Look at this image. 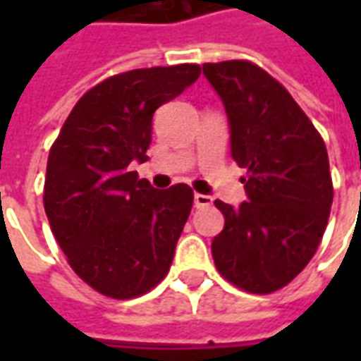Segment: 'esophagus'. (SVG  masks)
Instances as JSON below:
<instances>
[{"instance_id": "34e87169", "label": "esophagus", "mask_w": 361, "mask_h": 361, "mask_svg": "<svg viewBox=\"0 0 361 361\" xmlns=\"http://www.w3.org/2000/svg\"><path fill=\"white\" fill-rule=\"evenodd\" d=\"M193 203H195L197 209H201V207H209V204H212V197L203 195V193H195V195H193Z\"/></svg>"}]
</instances>
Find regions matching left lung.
<instances>
[{"label":"left lung","mask_w":361,"mask_h":361,"mask_svg":"<svg viewBox=\"0 0 361 361\" xmlns=\"http://www.w3.org/2000/svg\"><path fill=\"white\" fill-rule=\"evenodd\" d=\"M203 75L224 104L232 158L247 168V201H214L224 228L212 259L228 282L271 294L305 269L325 234L333 204L326 147L290 92L255 63H204Z\"/></svg>","instance_id":"8db88e82"}]
</instances>
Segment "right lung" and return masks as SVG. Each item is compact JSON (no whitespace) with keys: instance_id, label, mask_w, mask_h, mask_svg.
<instances>
[{"instance_id":"obj_1","label":"right lung","mask_w":361,"mask_h":361,"mask_svg":"<svg viewBox=\"0 0 361 361\" xmlns=\"http://www.w3.org/2000/svg\"><path fill=\"white\" fill-rule=\"evenodd\" d=\"M199 75L195 63L114 75L75 104L51 145L44 183L51 232L71 269L108 298H137L170 271L193 191L154 189L129 164L149 160L154 111Z\"/></svg>"}]
</instances>
